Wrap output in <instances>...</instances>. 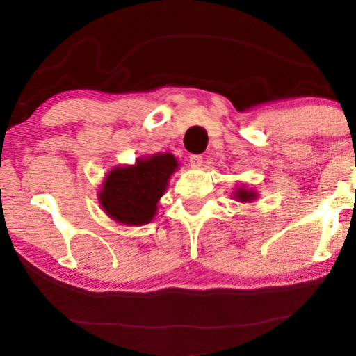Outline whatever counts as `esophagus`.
Returning a JSON list of instances; mask_svg holds the SVG:
<instances>
[{
  "label": "esophagus",
  "mask_w": 356,
  "mask_h": 356,
  "mask_svg": "<svg viewBox=\"0 0 356 356\" xmlns=\"http://www.w3.org/2000/svg\"><path fill=\"white\" fill-rule=\"evenodd\" d=\"M189 163H191L193 168H199L202 165V155H191L189 157Z\"/></svg>",
  "instance_id": "obj_1"
}]
</instances>
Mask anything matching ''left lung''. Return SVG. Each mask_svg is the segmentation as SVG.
<instances>
[{
	"label": "left lung",
	"instance_id": "left-lung-1",
	"mask_svg": "<svg viewBox=\"0 0 356 356\" xmlns=\"http://www.w3.org/2000/svg\"><path fill=\"white\" fill-rule=\"evenodd\" d=\"M259 197V194H257L254 189H250L246 186V184H240V186L235 188V191H233V199L238 202H254L256 199Z\"/></svg>",
	"mask_w": 356,
	"mask_h": 356
}]
</instances>
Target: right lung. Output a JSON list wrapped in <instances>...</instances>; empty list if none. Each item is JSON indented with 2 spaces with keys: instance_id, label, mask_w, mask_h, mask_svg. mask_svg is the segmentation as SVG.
<instances>
[{
  "instance_id": "1",
  "label": "right lung",
  "mask_w": 356,
  "mask_h": 356,
  "mask_svg": "<svg viewBox=\"0 0 356 356\" xmlns=\"http://www.w3.org/2000/svg\"><path fill=\"white\" fill-rule=\"evenodd\" d=\"M179 168L173 154L140 157L133 165H121L105 175L97 193L100 207L111 220L140 227L154 220L159 201L167 191L172 175Z\"/></svg>"
}]
</instances>
